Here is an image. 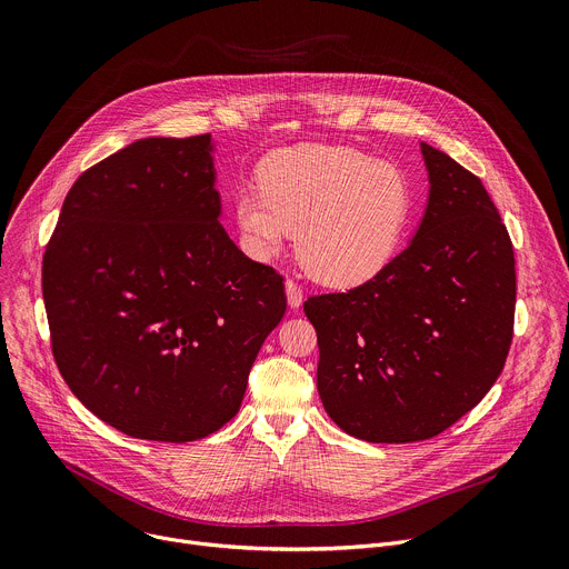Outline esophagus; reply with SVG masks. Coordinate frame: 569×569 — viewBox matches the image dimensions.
<instances>
[{
  "instance_id": "obj_1",
  "label": "esophagus",
  "mask_w": 569,
  "mask_h": 569,
  "mask_svg": "<svg viewBox=\"0 0 569 569\" xmlns=\"http://www.w3.org/2000/svg\"><path fill=\"white\" fill-rule=\"evenodd\" d=\"M286 297H288V306L292 310H297L301 306V301H303V292H301V288L295 281H286Z\"/></svg>"
}]
</instances>
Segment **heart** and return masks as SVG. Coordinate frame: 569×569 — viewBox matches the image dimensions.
I'll list each match as a JSON object with an SVG mask.
<instances>
[{
  "mask_svg": "<svg viewBox=\"0 0 569 569\" xmlns=\"http://www.w3.org/2000/svg\"><path fill=\"white\" fill-rule=\"evenodd\" d=\"M412 207L405 176L347 146H297L272 154L261 189H240L233 220L254 259L279 254L297 229V261L331 288H353L396 257Z\"/></svg>",
  "mask_w": 569,
  "mask_h": 569,
  "instance_id": "obj_1",
  "label": "heart"
}]
</instances>
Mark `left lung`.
<instances>
[{"mask_svg":"<svg viewBox=\"0 0 569 569\" xmlns=\"http://www.w3.org/2000/svg\"><path fill=\"white\" fill-rule=\"evenodd\" d=\"M428 204L410 246L367 283L310 297L317 391L371 443L432 439L486 396L509 356L516 261L479 178L421 143Z\"/></svg>","mask_w":569,"mask_h":569,"instance_id":"obj_1","label":"left lung"}]
</instances>
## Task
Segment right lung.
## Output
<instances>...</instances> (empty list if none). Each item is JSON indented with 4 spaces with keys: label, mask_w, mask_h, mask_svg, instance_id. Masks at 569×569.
<instances>
[{
    "label": "right lung",
    "mask_w": 569,
    "mask_h": 569,
    "mask_svg": "<svg viewBox=\"0 0 569 569\" xmlns=\"http://www.w3.org/2000/svg\"><path fill=\"white\" fill-rule=\"evenodd\" d=\"M211 134L148 137L76 180L42 261L56 365L114 430L187 443L240 410L283 279L220 224Z\"/></svg>",
    "instance_id": "obj_1"
}]
</instances>
